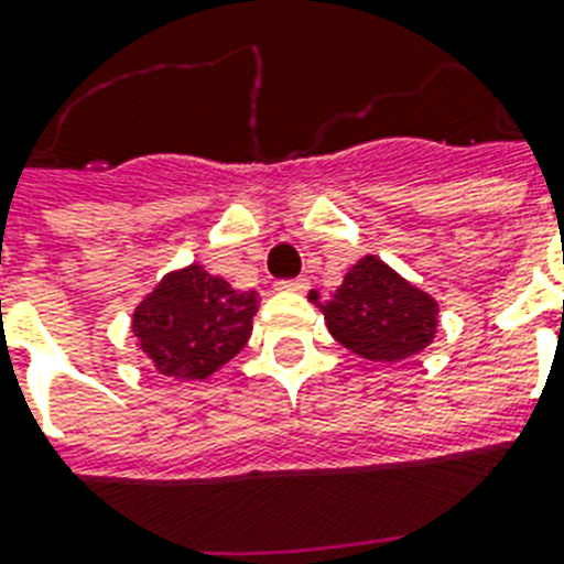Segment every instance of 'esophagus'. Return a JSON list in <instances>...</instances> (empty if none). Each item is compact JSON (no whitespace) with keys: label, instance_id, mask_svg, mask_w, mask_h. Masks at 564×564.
Listing matches in <instances>:
<instances>
[{"label":"esophagus","instance_id":"34e87169","mask_svg":"<svg viewBox=\"0 0 564 564\" xmlns=\"http://www.w3.org/2000/svg\"><path fill=\"white\" fill-rule=\"evenodd\" d=\"M307 286H310L307 278H295V281L278 283V290H281V292H307Z\"/></svg>","mask_w":564,"mask_h":564}]
</instances>
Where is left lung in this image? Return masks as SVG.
<instances>
[{"label":"left lung","instance_id":"left-lung-1","mask_svg":"<svg viewBox=\"0 0 564 564\" xmlns=\"http://www.w3.org/2000/svg\"><path fill=\"white\" fill-rule=\"evenodd\" d=\"M318 307L336 343L375 362H401L424 351L438 325L436 301L371 254L351 265L343 286Z\"/></svg>","mask_w":564,"mask_h":564}]
</instances>
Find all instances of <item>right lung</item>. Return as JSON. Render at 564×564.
Instances as JSON below:
<instances>
[{
	"instance_id": "obj_1",
	"label": "right lung",
	"mask_w": 564,
	"mask_h": 564,
	"mask_svg": "<svg viewBox=\"0 0 564 564\" xmlns=\"http://www.w3.org/2000/svg\"><path fill=\"white\" fill-rule=\"evenodd\" d=\"M257 292L193 263L170 272L134 310V336L154 369L175 380H204L246 348Z\"/></svg>"
}]
</instances>
